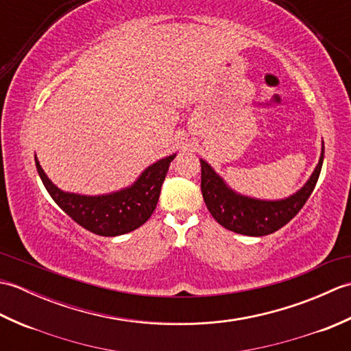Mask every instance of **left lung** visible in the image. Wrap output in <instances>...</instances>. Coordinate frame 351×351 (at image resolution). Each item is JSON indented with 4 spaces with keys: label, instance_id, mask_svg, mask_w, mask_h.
I'll return each instance as SVG.
<instances>
[{
    "label": "left lung",
    "instance_id": "1",
    "mask_svg": "<svg viewBox=\"0 0 351 351\" xmlns=\"http://www.w3.org/2000/svg\"><path fill=\"white\" fill-rule=\"evenodd\" d=\"M323 158L324 143L322 145V155L317 167L306 184L285 199L264 200L240 195L230 189L205 160H200V167H202L200 190L208 211L223 228L249 237H264L285 226L306 204L311 193L315 189Z\"/></svg>",
    "mask_w": 351,
    "mask_h": 351
}]
</instances>
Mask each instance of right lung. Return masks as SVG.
Masks as SVG:
<instances>
[{"mask_svg": "<svg viewBox=\"0 0 351 351\" xmlns=\"http://www.w3.org/2000/svg\"><path fill=\"white\" fill-rule=\"evenodd\" d=\"M176 154L151 164L130 187L99 196L63 191L45 173L37 156L36 169L54 202L80 226L102 237H117L140 228L158 204L164 178Z\"/></svg>", "mask_w": 351, "mask_h": 351, "instance_id": "1", "label": "right lung"}]
</instances>
